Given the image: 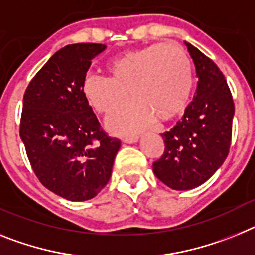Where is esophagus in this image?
Instances as JSON below:
<instances>
[{
  "label": "esophagus",
  "mask_w": 255,
  "mask_h": 255,
  "mask_svg": "<svg viewBox=\"0 0 255 255\" xmlns=\"http://www.w3.org/2000/svg\"><path fill=\"white\" fill-rule=\"evenodd\" d=\"M122 141L126 143H134L138 141V136H125L122 138Z\"/></svg>",
  "instance_id": "esophagus-1"
}]
</instances>
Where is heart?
<instances>
[{
	"label": "heart",
	"mask_w": 255,
	"mask_h": 255,
	"mask_svg": "<svg viewBox=\"0 0 255 255\" xmlns=\"http://www.w3.org/2000/svg\"><path fill=\"white\" fill-rule=\"evenodd\" d=\"M108 77L90 75L83 94L90 105L110 115L136 100L110 119L109 126L119 133L142 129L155 118L165 122L185 110L191 96L194 75L189 55L180 45L152 43L118 55L106 64Z\"/></svg>",
	"instance_id": "1"
}]
</instances>
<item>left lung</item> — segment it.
<instances>
[{
  "label": "left lung",
  "mask_w": 255,
  "mask_h": 255,
  "mask_svg": "<svg viewBox=\"0 0 255 255\" xmlns=\"http://www.w3.org/2000/svg\"><path fill=\"white\" fill-rule=\"evenodd\" d=\"M198 87L182 119L161 134L165 149L152 163L155 176L173 190H191L209 180L227 158L235 105L220 68L187 43Z\"/></svg>",
  "instance_id": "8db88e82"
}]
</instances>
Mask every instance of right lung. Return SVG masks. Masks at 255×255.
<instances>
[{
  "label": "right lung",
  "instance_id": "obj_1",
  "mask_svg": "<svg viewBox=\"0 0 255 255\" xmlns=\"http://www.w3.org/2000/svg\"><path fill=\"white\" fill-rule=\"evenodd\" d=\"M101 43H74L55 52L28 85L20 137L35 176L70 201L95 198L109 182L121 140L101 127L83 94Z\"/></svg>",
  "mask_w": 255,
  "mask_h": 255
}]
</instances>
